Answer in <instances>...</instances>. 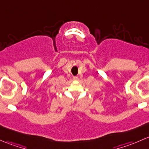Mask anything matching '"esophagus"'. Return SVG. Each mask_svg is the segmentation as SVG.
Returning a JSON list of instances; mask_svg holds the SVG:
<instances>
[{"label": "esophagus", "mask_w": 149, "mask_h": 149, "mask_svg": "<svg viewBox=\"0 0 149 149\" xmlns=\"http://www.w3.org/2000/svg\"><path fill=\"white\" fill-rule=\"evenodd\" d=\"M73 79H74V80H78L79 78H78L77 77H73Z\"/></svg>", "instance_id": "34e87169"}]
</instances>
